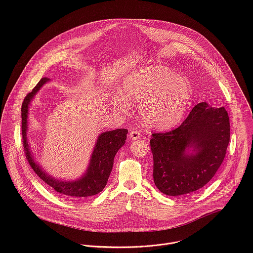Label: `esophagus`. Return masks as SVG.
Segmentation results:
<instances>
[{
	"instance_id": "obj_1",
	"label": "esophagus",
	"mask_w": 253,
	"mask_h": 253,
	"mask_svg": "<svg viewBox=\"0 0 253 253\" xmlns=\"http://www.w3.org/2000/svg\"><path fill=\"white\" fill-rule=\"evenodd\" d=\"M141 137V134L138 130H131L129 133V138L132 140H137Z\"/></svg>"
}]
</instances>
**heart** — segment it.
<instances>
[{
    "instance_id": "heart-1",
    "label": "heart",
    "mask_w": 253,
    "mask_h": 253,
    "mask_svg": "<svg viewBox=\"0 0 253 253\" xmlns=\"http://www.w3.org/2000/svg\"><path fill=\"white\" fill-rule=\"evenodd\" d=\"M123 95L115 94L113 104L126 112L129 104H139L142 123L152 129H167L183 119L192 99L188 80L167 67L154 66L127 75L122 84Z\"/></svg>"
}]
</instances>
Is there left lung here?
I'll return each mask as SVG.
<instances>
[{"label": "left lung", "mask_w": 253, "mask_h": 253, "mask_svg": "<svg viewBox=\"0 0 253 253\" xmlns=\"http://www.w3.org/2000/svg\"><path fill=\"white\" fill-rule=\"evenodd\" d=\"M230 140L224 107L197 104L177 128L153 133L154 182L168 196H182L203 188L216 173Z\"/></svg>", "instance_id": "obj_1"}]
</instances>
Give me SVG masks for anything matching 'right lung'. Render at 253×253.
<instances>
[{
  "mask_svg": "<svg viewBox=\"0 0 253 253\" xmlns=\"http://www.w3.org/2000/svg\"><path fill=\"white\" fill-rule=\"evenodd\" d=\"M48 82L49 80L46 78L41 79L33 90L27 94L22 104L21 128L26 158L37 175L60 196L71 200L94 196L105 188L113 169L114 158L117 152L126 143L128 131L126 128H118L101 132L95 141L87 168L79 178L74 180H61L50 175L37 162L28 140L30 105L40 89Z\"/></svg>",
  "mask_w": 253,
  "mask_h": 253,
  "instance_id": "right-lung-1",
  "label": "right lung"
}]
</instances>
